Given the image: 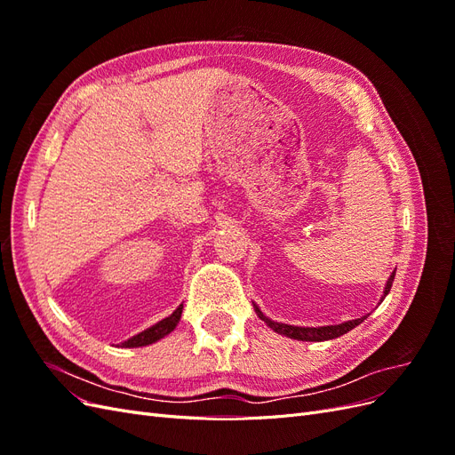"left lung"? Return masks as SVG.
I'll return each mask as SVG.
<instances>
[{
	"instance_id": "1",
	"label": "left lung",
	"mask_w": 455,
	"mask_h": 455,
	"mask_svg": "<svg viewBox=\"0 0 455 455\" xmlns=\"http://www.w3.org/2000/svg\"><path fill=\"white\" fill-rule=\"evenodd\" d=\"M393 279H395V273H391V277L387 281V284H385V291H383V296L379 301H383V298L389 294L391 286H393ZM256 313L261 321H264L271 330H275L277 334H283L286 338H292V339H299V341H324V339H334V338H339L343 334H347L349 330H353L355 326H359L368 315L361 316V319H353V321H347V323H341V324H330V326H319V328H306V326H292V324H283V323H275L271 319H267V316L259 311L258 306H254Z\"/></svg>"
}]
</instances>
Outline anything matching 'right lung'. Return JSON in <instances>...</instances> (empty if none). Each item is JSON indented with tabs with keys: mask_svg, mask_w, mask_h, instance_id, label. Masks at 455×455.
<instances>
[{
	"mask_svg": "<svg viewBox=\"0 0 455 455\" xmlns=\"http://www.w3.org/2000/svg\"><path fill=\"white\" fill-rule=\"evenodd\" d=\"M182 309H184V306H178V307L172 311V315L167 316V319H163V321H159L157 324L146 328L144 332L129 338L127 341H123L121 346H123V347H144V346H149V343L159 341L161 338L171 334L172 330L176 328L178 321H180V316H182Z\"/></svg>",
	"mask_w": 455,
	"mask_h": 455,
	"instance_id": "1",
	"label": "right lung"
}]
</instances>
